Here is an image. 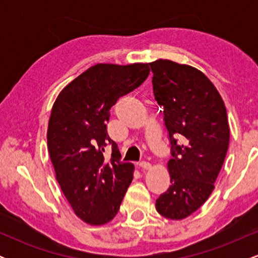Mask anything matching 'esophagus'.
<instances>
[{
	"instance_id": "34e87169",
	"label": "esophagus",
	"mask_w": 258,
	"mask_h": 258,
	"mask_svg": "<svg viewBox=\"0 0 258 258\" xmlns=\"http://www.w3.org/2000/svg\"><path fill=\"white\" fill-rule=\"evenodd\" d=\"M139 167H142V168H144V170H148V168H150V166H152V165H150V162H148V161H139Z\"/></svg>"
}]
</instances>
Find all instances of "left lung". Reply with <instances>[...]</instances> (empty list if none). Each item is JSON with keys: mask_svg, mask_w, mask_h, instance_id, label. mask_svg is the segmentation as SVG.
Wrapping results in <instances>:
<instances>
[{"mask_svg": "<svg viewBox=\"0 0 258 258\" xmlns=\"http://www.w3.org/2000/svg\"><path fill=\"white\" fill-rule=\"evenodd\" d=\"M155 100L164 121L172 159L170 188L156 200L158 212L183 220L214 190L229 146V125L221 94L200 70L167 59L150 63Z\"/></svg>", "mask_w": 258, "mask_h": 258, "instance_id": "1", "label": "left lung"}]
</instances>
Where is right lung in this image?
I'll return each mask as SVG.
<instances>
[{"label":"right lung","instance_id":"add662e5","mask_svg":"<svg viewBox=\"0 0 258 258\" xmlns=\"http://www.w3.org/2000/svg\"><path fill=\"white\" fill-rule=\"evenodd\" d=\"M150 64H96L65 86L53 104L47 146L61 191L75 215L91 226L108 223L119 211L135 166L121 161L108 136L110 109L146 81ZM112 147L106 159L104 149Z\"/></svg>","mask_w":258,"mask_h":258}]
</instances>
